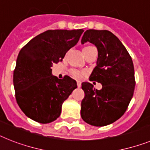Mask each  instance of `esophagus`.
<instances>
[{"mask_svg": "<svg viewBox=\"0 0 150 150\" xmlns=\"http://www.w3.org/2000/svg\"><path fill=\"white\" fill-rule=\"evenodd\" d=\"M77 85H78V87H79V88H80V87L81 86V81H77Z\"/></svg>", "mask_w": 150, "mask_h": 150, "instance_id": "1", "label": "esophagus"}]
</instances>
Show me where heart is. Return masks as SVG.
<instances>
[{"label": "heart", "mask_w": 150, "mask_h": 150, "mask_svg": "<svg viewBox=\"0 0 150 150\" xmlns=\"http://www.w3.org/2000/svg\"><path fill=\"white\" fill-rule=\"evenodd\" d=\"M86 47H90V46H86ZM71 73L73 77L75 78L76 79H81L85 74L84 71H80V70H77V69H72L71 71Z\"/></svg>", "instance_id": "b5f03b06"}]
</instances>
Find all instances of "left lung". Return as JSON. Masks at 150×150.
<instances>
[{"label":"left lung","mask_w":150,"mask_h":150,"mask_svg":"<svg viewBox=\"0 0 150 150\" xmlns=\"http://www.w3.org/2000/svg\"><path fill=\"white\" fill-rule=\"evenodd\" d=\"M87 42L98 52L89 80L100 83L102 88L97 90L89 82L81 84L85 98L81 116L87 124L104 127L117 120L127 110L135 88L134 67L127 50L110 31L86 30L81 42Z\"/></svg>","instance_id":"8db88e82"}]
</instances>
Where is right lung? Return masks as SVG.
Listing matches in <instances>:
<instances>
[{
	"instance_id": "right-lung-1",
	"label": "right lung",
	"mask_w": 150,
	"mask_h": 150,
	"mask_svg": "<svg viewBox=\"0 0 150 150\" xmlns=\"http://www.w3.org/2000/svg\"><path fill=\"white\" fill-rule=\"evenodd\" d=\"M84 30H47L21 49L13 71L15 96L26 117L49 124L61 114L62 104L77 88L69 76L59 79L52 75L53 63L79 42Z\"/></svg>"
}]
</instances>
